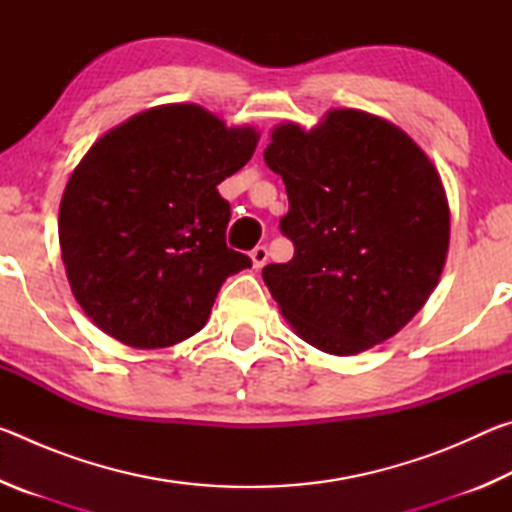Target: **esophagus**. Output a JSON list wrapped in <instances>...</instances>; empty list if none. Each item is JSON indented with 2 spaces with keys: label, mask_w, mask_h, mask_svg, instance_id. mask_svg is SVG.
I'll use <instances>...</instances> for the list:
<instances>
[{
  "label": "esophagus",
  "mask_w": 512,
  "mask_h": 512,
  "mask_svg": "<svg viewBox=\"0 0 512 512\" xmlns=\"http://www.w3.org/2000/svg\"><path fill=\"white\" fill-rule=\"evenodd\" d=\"M250 259H253L255 268H262L268 262V248L266 246H255L250 250Z\"/></svg>",
  "instance_id": "34e87169"
}]
</instances>
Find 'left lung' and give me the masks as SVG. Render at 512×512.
<instances>
[{
	"instance_id": "8db88e82",
	"label": "left lung",
	"mask_w": 512,
	"mask_h": 512,
	"mask_svg": "<svg viewBox=\"0 0 512 512\" xmlns=\"http://www.w3.org/2000/svg\"><path fill=\"white\" fill-rule=\"evenodd\" d=\"M264 160L287 185V264L262 277L314 348L348 357L409 323L431 296L449 246L438 171L409 135L361 110H332L305 133L275 128Z\"/></svg>"
}]
</instances>
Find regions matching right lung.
Listing matches in <instances>:
<instances>
[{
  "mask_svg": "<svg viewBox=\"0 0 512 512\" xmlns=\"http://www.w3.org/2000/svg\"><path fill=\"white\" fill-rule=\"evenodd\" d=\"M257 146L192 103L140 112L92 146L65 187L58 237L69 287L94 325L169 348L207 323L225 277L253 266L225 244L216 185Z\"/></svg>",
  "mask_w": 512,
  "mask_h": 512,
  "instance_id": "right-lung-1",
  "label": "right lung"
}]
</instances>
